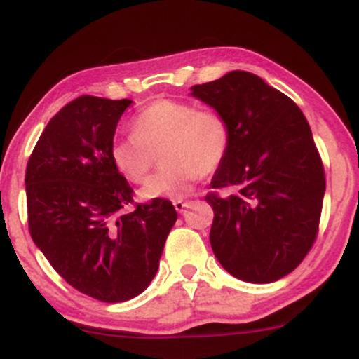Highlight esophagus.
<instances>
[{
	"label": "esophagus",
	"mask_w": 359,
	"mask_h": 359,
	"mask_svg": "<svg viewBox=\"0 0 359 359\" xmlns=\"http://www.w3.org/2000/svg\"><path fill=\"white\" fill-rule=\"evenodd\" d=\"M192 203H189V201H174V208L177 212H184L185 209L191 208Z\"/></svg>",
	"instance_id": "34e87169"
}]
</instances>
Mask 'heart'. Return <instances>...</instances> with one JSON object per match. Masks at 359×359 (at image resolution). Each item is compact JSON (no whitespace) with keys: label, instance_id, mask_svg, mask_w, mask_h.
I'll use <instances>...</instances> for the list:
<instances>
[{"label":"heart","instance_id":"1","mask_svg":"<svg viewBox=\"0 0 359 359\" xmlns=\"http://www.w3.org/2000/svg\"><path fill=\"white\" fill-rule=\"evenodd\" d=\"M133 135L111 143V162L123 177L145 182L154 151L163 148L165 167L140 191L143 199H182L192 192L201 175L216 172L228 154L229 128L216 111L199 109L191 102L160 100L140 111L131 121Z\"/></svg>","mask_w":359,"mask_h":359}]
</instances>
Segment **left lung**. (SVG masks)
I'll use <instances>...</instances> for the list:
<instances>
[{"label":"left lung","mask_w":359,"mask_h":359,"mask_svg":"<svg viewBox=\"0 0 359 359\" xmlns=\"http://www.w3.org/2000/svg\"><path fill=\"white\" fill-rule=\"evenodd\" d=\"M191 90L229 128L228 154L211 180L228 194L205 197L214 209L209 241L217 262L250 283L285 277L316 240L325 192L306 116L251 72H228Z\"/></svg>","instance_id":"left-lung-1"}]
</instances>
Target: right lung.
<instances>
[{"label": "right lung", "instance_id": "1", "mask_svg": "<svg viewBox=\"0 0 359 359\" xmlns=\"http://www.w3.org/2000/svg\"><path fill=\"white\" fill-rule=\"evenodd\" d=\"M130 100L81 96L45 126L25 174L32 240L69 285L125 302L154 280L177 221L167 199L125 212L133 201L109 156Z\"/></svg>", "mask_w": 359, "mask_h": 359}]
</instances>
